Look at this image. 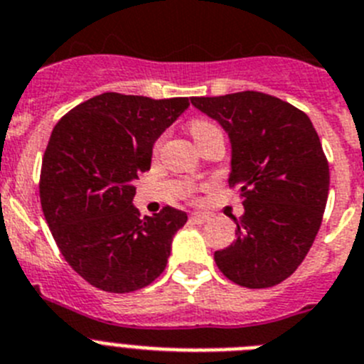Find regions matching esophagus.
<instances>
[{"label": "esophagus", "instance_id": "esophagus-1", "mask_svg": "<svg viewBox=\"0 0 364 364\" xmlns=\"http://www.w3.org/2000/svg\"><path fill=\"white\" fill-rule=\"evenodd\" d=\"M210 219V215L206 214V212H192L190 214V221L196 223V225H203V223H206Z\"/></svg>", "mask_w": 364, "mask_h": 364}]
</instances>
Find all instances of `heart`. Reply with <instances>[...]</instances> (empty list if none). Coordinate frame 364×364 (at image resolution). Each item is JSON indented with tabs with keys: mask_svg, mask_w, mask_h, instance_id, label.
Listing matches in <instances>:
<instances>
[{
	"mask_svg": "<svg viewBox=\"0 0 364 364\" xmlns=\"http://www.w3.org/2000/svg\"><path fill=\"white\" fill-rule=\"evenodd\" d=\"M215 127L212 125V123H208V121H194L192 125H190V132H192V136L198 139V137L205 136V134L212 132Z\"/></svg>",
	"mask_w": 364,
	"mask_h": 364,
	"instance_id": "heart-1",
	"label": "heart"
}]
</instances>
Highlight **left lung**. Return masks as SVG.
<instances>
[{
	"label": "left lung",
	"mask_w": 364,
	"mask_h": 364,
	"mask_svg": "<svg viewBox=\"0 0 364 364\" xmlns=\"http://www.w3.org/2000/svg\"><path fill=\"white\" fill-rule=\"evenodd\" d=\"M230 139L228 185L243 196L235 241L214 254L239 287L268 288L290 277L321 227L330 185L328 161L312 121L263 92L190 97Z\"/></svg>",
	"instance_id": "1"
}]
</instances>
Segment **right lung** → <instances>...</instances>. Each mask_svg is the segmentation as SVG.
<instances>
[{
    "instance_id": "right-lung-1",
    "label": "right lung",
    "mask_w": 364,
    "mask_h": 364,
    "mask_svg": "<svg viewBox=\"0 0 364 364\" xmlns=\"http://www.w3.org/2000/svg\"><path fill=\"white\" fill-rule=\"evenodd\" d=\"M188 105V97L105 92L52 130L41 163V208L67 263L92 287L134 292L165 270L174 234L188 218L165 206L141 219L134 181L150 170L154 143Z\"/></svg>"
}]
</instances>
